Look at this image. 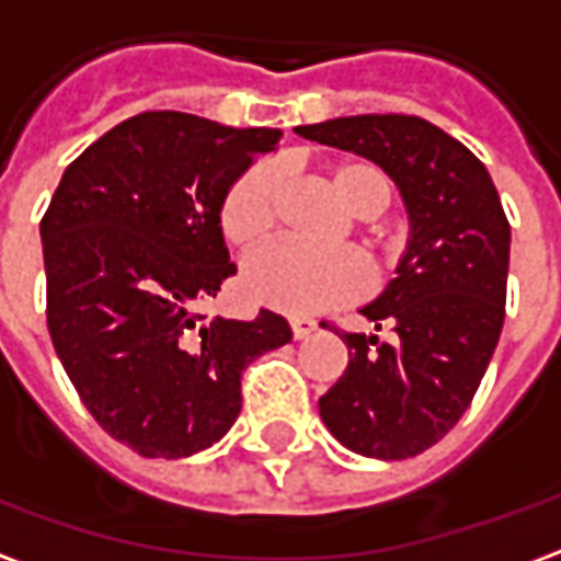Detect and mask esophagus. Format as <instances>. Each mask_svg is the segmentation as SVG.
Segmentation results:
<instances>
[{
  "label": "esophagus",
  "instance_id": "1",
  "mask_svg": "<svg viewBox=\"0 0 561 561\" xmlns=\"http://www.w3.org/2000/svg\"><path fill=\"white\" fill-rule=\"evenodd\" d=\"M312 330H318L316 318H291V333L294 340H306Z\"/></svg>",
  "mask_w": 561,
  "mask_h": 561
}]
</instances>
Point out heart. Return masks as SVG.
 Returning <instances> with one entry per match:
<instances>
[{
    "mask_svg": "<svg viewBox=\"0 0 561 561\" xmlns=\"http://www.w3.org/2000/svg\"><path fill=\"white\" fill-rule=\"evenodd\" d=\"M328 185L345 213L369 219L388 207V180L369 161H340L328 168ZM279 173L273 164H252L237 176L221 204L225 240L252 252L267 243L276 228ZM245 294L261 306L288 316H316L330 306L354 300L366 288V270L352 252H304L297 245H273L243 270Z\"/></svg>",
    "mask_w": 561,
    "mask_h": 561,
    "instance_id": "heart-1",
    "label": "heart"
}]
</instances>
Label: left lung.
<instances>
[{"instance_id": "8db88e82", "label": "left lung", "mask_w": 561, "mask_h": 561, "mask_svg": "<svg viewBox=\"0 0 561 561\" xmlns=\"http://www.w3.org/2000/svg\"><path fill=\"white\" fill-rule=\"evenodd\" d=\"M297 135L376 161L400 188L409 243L397 276L360 306L397 336L342 333L348 366L318 412L360 457H417L454 430L495 352L511 257L505 209L474 152L421 116H336Z\"/></svg>"}]
</instances>
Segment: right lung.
<instances>
[{
	"label": "right lung",
	"mask_w": 561,
	"mask_h": 561,
	"mask_svg": "<svg viewBox=\"0 0 561 561\" xmlns=\"http://www.w3.org/2000/svg\"><path fill=\"white\" fill-rule=\"evenodd\" d=\"M279 128L147 111L71 161L42 219L47 328L104 433L140 457H192L243 409L240 378L291 342L288 321L204 318L237 273L221 204Z\"/></svg>",
	"instance_id": "1"
}]
</instances>
